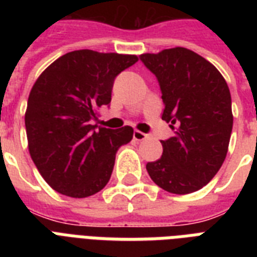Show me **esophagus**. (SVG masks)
I'll use <instances>...</instances> for the list:
<instances>
[{"instance_id": "obj_1", "label": "esophagus", "mask_w": 257, "mask_h": 257, "mask_svg": "<svg viewBox=\"0 0 257 257\" xmlns=\"http://www.w3.org/2000/svg\"><path fill=\"white\" fill-rule=\"evenodd\" d=\"M147 137L148 136H147L145 133L140 132V131H135V132H133V139H135L136 141H143V140H145Z\"/></svg>"}]
</instances>
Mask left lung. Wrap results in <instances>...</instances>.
Returning a JSON list of instances; mask_svg holds the SVG:
<instances>
[{
	"label": "left lung",
	"mask_w": 257,
	"mask_h": 257,
	"mask_svg": "<svg viewBox=\"0 0 257 257\" xmlns=\"http://www.w3.org/2000/svg\"><path fill=\"white\" fill-rule=\"evenodd\" d=\"M140 58L160 84L165 104L161 118L175 129V136L161 140L163 155L148 163L147 171L167 192L199 191L227 156L233 125L227 81L211 62L181 46Z\"/></svg>",
	"instance_id": "left-lung-1"
}]
</instances>
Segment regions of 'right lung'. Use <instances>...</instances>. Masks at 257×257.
<instances>
[{
    "label": "right lung",
    "instance_id": "1",
    "mask_svg": "<svg viewBox=\"0 0 257 257\" xmlns=\"http://www.w3.org/2000/svg\"><path fill=\"white\" fill-rule=\"evenodd\" d=\"M139 61L135 54L81 49L64 54L36 80L25 112L32 160L46 183L69 197H88L108 184L117 149L132 126L90 124L108 105L118 73Z\"/></svg>",
    "mask_w": 257,
    "mask_h": 257
}]
</instances>
